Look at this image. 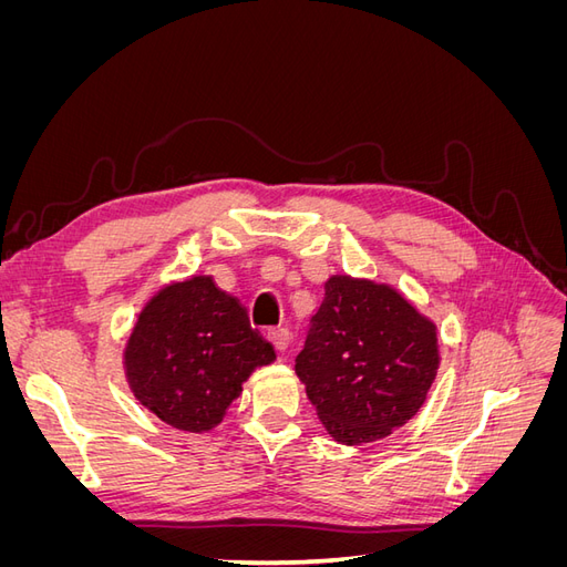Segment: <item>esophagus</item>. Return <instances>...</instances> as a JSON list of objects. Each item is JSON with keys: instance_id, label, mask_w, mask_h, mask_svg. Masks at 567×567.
Returning <instances> with one entry per match:
<instances>
[{"instance_id": "esophagus-1", "label": "esophagus", "mask_w": 567, "mask_h": 567, "mask_svg": "<svg viewBox=\"0 0 567 567\" xmlns=\"http://www.w3.org/2000/svg\"><path fill=\"white\" fill-rule=\"evenodd\" d=\"M267 338H269L271 346L277 348L279 352H286L288 342H290V333H288V329H269V331H267Z\"/></svg>"}]
</instances>
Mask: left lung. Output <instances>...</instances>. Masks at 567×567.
I'll return each mask as SVG.
<instances>
[{"label": "left lung", "mask_w": 567, "mask_h": 567, "mask_svg": "<svg viewBox=\"0 0 567 567\" xmlns=\"http://www.w3.org/2000/svg\"><path fill=\"white\" fill-rule=\"evenodd\" d=\"M440 367L437 331L398 290L331 277L296 373L336 442L390 435L423 406Z\"/></svg>", "instance_id": "obj_1"}]
</instances>
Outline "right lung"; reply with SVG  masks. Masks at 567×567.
<instances>
[{"label": "right lung", "instance_id": "1", "mask_svg": "<svg viewBox=\"0 0 567 567\" xmlns=\"http://www.w3.org/2000/svg\"><path fill=\"white\" fill-rule=\"evenodd\" d=\"M277 354L250 329L246 307L213 277L165 286L136 319L125 348L134 398L186 433L213 431L244 381Z\"/></svg>", "mask_w": 567, "mask_h": 567}]
</instances>
